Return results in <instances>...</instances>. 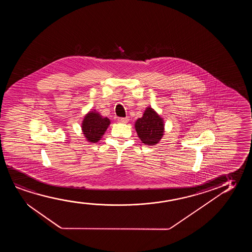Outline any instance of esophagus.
Listing matches in <instances>:
<instances>
[{
	"mask_svg": "<svg viewBox=\"0 0 252 252\" xmlns=\"http://www.w3.org/2000/svg\"><path fill=\"white\" fill-rule=\"evenodd\" d=\"M119 121H120V122H121V123H127L128 121H129V118H120Z\"/></svg>",
	"mask_w": 252,
	"mask_h": 252,
	"instance_id": "obj_1",
	"label": "esophagus"
}]
</instances>
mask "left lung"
Instances as JSON below:
<instances>
[{"label":"left lung","mask_w":252,"mask_h":252,"mask_svg":"<svg viewBox=\"0 0 252 252\" xmlns=\"http://www.w3.org/2000/svg\"><path fill=\"white\" fill-rule=\"evenodd\" d=\"M135 129L142 143L147 145L158 144L164 132V123L162 118L153 108L146 107L143 117L135 122Z\"/></svg>","instance_id":"obj_1"}]
</instances>
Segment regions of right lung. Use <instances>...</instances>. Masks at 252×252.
Returning a JSON list of instances; mask_svg holds the SVG:
<instances>
[{"label": "right lung", "mask_w": 252, "mask_h": 252, "mask_svg": "<svg viewBox=\"0 0 252 252\" xmlns=\"http://www.w3.org/2000/svg\"><path fill=\"white\" fill-rule=\"evenodd\" d=\"M109 125L110 120L108 118L102 117L95 110L90 111L83 119L82 131L88 141L96 143L100 140Z\"/></svg>", "instance_id": "right-lung-1"}]
</instances>
